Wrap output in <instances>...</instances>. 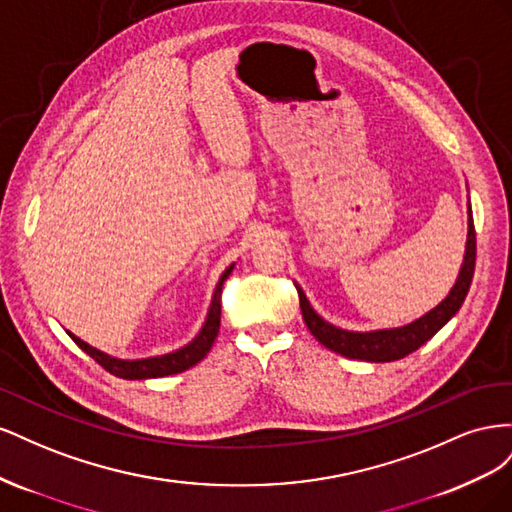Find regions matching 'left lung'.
<instances>
[{
	"label": "left lung",
	"instance_id": "left-lung-1",
	"mask_svg": "<svg viewBox=\"0 0 512 512\" xmlns=\"http://www.w3.org/2000/svg\"><path fill=\"white\" fill-rule=\"evenodd\" d=\"M468 226H470L468 245H466V258H463L461 273L457 277L453 290L448 292V297L438 307H433L429 314H425L423 318H418L416 322L401 329L376 331V333H350V331L335 329L329 322H324L314 309L309 307L303 290L297 288L301 314L309 333H312L324 348H329L342 356H348V359L371 361V363H389V361L404 359V356L421 348L459 312V307L470 290L474 265H476V230L472 220V209H470Z\"/></svg>",
	"mask_w": 512,
	"mask_h": 512
}]
</instances>
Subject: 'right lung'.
<instances>
[{
	"label": "right lung",
	"mask_w": 512,
	"mask_h": 512,
	"mask_svg": "<svg viewBox=\"0 0 512 512\" xmlns=\"http://www.w3.org/2000/svg\"><path fill=\"white\" fill-rule=\"evenodd\" d=\"M230 271H232V267H228L224 271V275L220 277L218 288H215L213 303H211L203 331L198 333V337L192 344H188L173 354H164V356H156V359H143V361H117V359H111V356L98 352L96 348L87 346L85 342H81L79 337H74V335H70V337L74 339L76 346L85 350L91 359L108 371V374H113L117 378L145 380V378H162V376H170V374H181V371L194 367L198 361H203L205 354L211 350L215 337H218L220 314H222V301H220L222 286L226 282V277L230 275Z\"/></svg>",
	"instance_id": "right-lung-1"
}]
</instances>
